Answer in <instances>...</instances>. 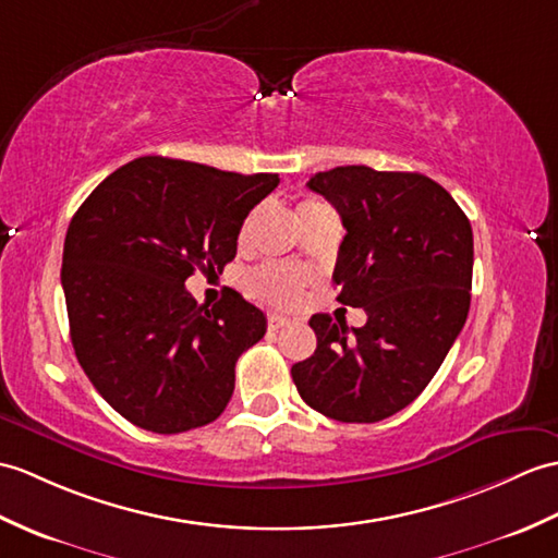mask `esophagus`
I'll return each instance as SVG.
<instances>
[{
  "mask_svg": "<svg viewBox=\"0 0 558 558\" xmlns=\"http://www.w3.org/2000/svg\"><path fill=\"white\" fill-rule=\"evenodd\" d=\"M288 323H290V318H284L280 314H268V328L270 330H278L282 326H288Z\"/></svg>",
  "mask_w": 558,
  "mask_h": 558,
  "instance_id": "esophagus-1",
  "label": "esophagus"
}]
</instances>
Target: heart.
Instances as JSON below:
<instances>
[{
  "label": "heart",
  "instance_id": "b5f03b06",
  "mask_svg": "<svg viewBox=\"0 0 558 558\" xmlns=\"http://www.w3.org/2000/svg\"><path fill=\"white\" fill-rule=\"evenodd\" d=\"M314 204L316 202H304L300 206V211ZM247 232H250V220L242 226L240 240L247 238ZM302 288H304V278L300 270H294L292 266H284V264H266L262 268H256L250 276L252 294L262 296L264 302L278 304V306L294 304L302 296Z\"/></svg>",
  "mask_w": 558,
  "mask_h": 558
}]
</instances>
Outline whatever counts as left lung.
<instances>
[{
  "instance_id": "left-lung-1",
  "label": "left lung",
  "mask_w": 558,
  "mask_h": 558,
  "mask_svg": "<svg viewBox=\"0 0 558 558\" xmlns=\"http://www.w3.org/2000/svg\"><path fill=\"white\" fill-rule=\"evenodd\" d=\"M308 190L340 211L347 235L332 280L338 302L366 311L347 328L311 316L316 352L292 366L302 399L342 423L409 407L442 366L469 316L473 230L454 197L421 173L338 166Z\"/></svg>"
}]
</instances>
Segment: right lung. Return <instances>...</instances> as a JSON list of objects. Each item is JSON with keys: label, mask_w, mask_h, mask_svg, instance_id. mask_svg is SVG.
Here are the masks:
<instances>
[{"label": "right lung", "mask_w": 558, "mask_h": 558, "mask_svg": "<svg viewBox=\"0 0 558 558\" xmlns=\"http://www.w3.org/2000/svg\"><path fill=\"white\" fill-rule=\"evenodd\" d=\"M278 183L140 157L71 218L61 284L77 364L142 430L185 433L228 407L238 359L264 338L266 316L235 290L199 306L185 280L235 258L244 218Z\"/></svg>", "instance_id": "right-lung-1"}]
</instances>
